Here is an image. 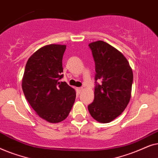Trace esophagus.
Wrapping results in <instances>:
<instances>
[{
	"instance_id": "1",
	"label": "esophagus",
	"mask_w": 158,
	"mask_h": 158,
	"mask_svg": "<svg viewBox=\"0 0 158 158\" xmlns=\"http://www.w3.org/2000/svg\"><path fill=\"white\" fill-rule=\"evenodd\" d=\"M82 90H83V88H81V87L77 88V93H79V94L82 91Z\"/></svg>"
}]
</instances>
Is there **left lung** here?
Returning <instances> with one entry per match:
<instances>
[{"label":"left lung","instance_id":"left-lung-1","mask_svg":"<svg viewBox=\"0 0 158 158\" xmlns=\"http://www.w3.org/2000/svg\"><path fill=\"white\" fill-rule=\"evenodd\" d=\"M96 64V85L94 102L88 105L90 115L99 123H109L122 114L131 98L133 72L123 54L103 41L88 44Z\"/></svg>","mask_w":158,"mask_h":158}]
</instances>
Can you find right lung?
<instances>
[{"instance_id": "right-lung-1", "label": "right lung", "mask_w": 158, "mask_h": 158, "mask_svg": "<svg viewBox=\"0 0 158 158\" xmlns=\"http://www.w3.org/2000/svg\"><path fill=\"white\" fill-rule=\"evenodd\" d=\"M66 45L48 44L29 58L22 78L24 96L36 114L49 123H59L68 117L76 92L63 77L62 57Z\"/></svg>"}]
</instances>
